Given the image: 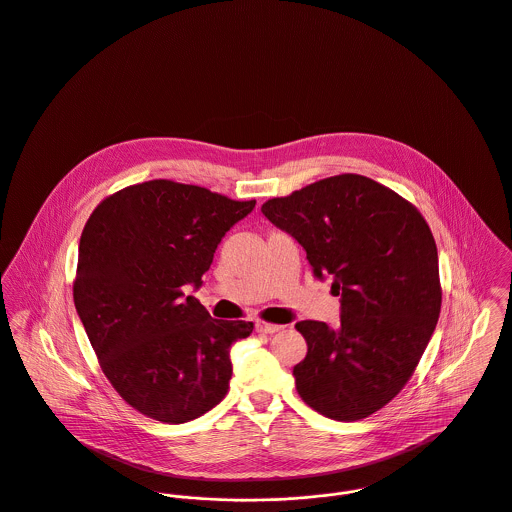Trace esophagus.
Here are the masks:
<instances>
[{"label": "esophagus", "instance_id": "34e87169", "mask_svg": "<svg viewBox=\"0 0 512 512\" xmlns=\"http://www.w3.org/2000/svg\"><path fill=\"white\" fill-rule=\"evenodd\" d=\"M281 328L283 326H279V324H272V322H266V320H256V330L262 332V334H275Z\"/></svg>", "mask_w": 512, "mask_h": 512}]
</instances>
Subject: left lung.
Returning a JSON list of instances; mask_svg holds the SVG:
<instances>
[{
    "label": "left lung",
    "instance_id": "obj_1",
    "mask_svg": "<svg viewBox=\"0 0 512 512\" xmlns=\"http://www.w3.org/2000/svg\"><path fill=\"white\" fill-rule=\"evenodd\" d=\"M262 213L341 295L338 328L295 324L308 347L293 369L299 396L336 421L369 417L408 384L441 314L439 254L427 221L394 190L351 172L272 198Z\"/></svg>",
    "mask_w": 512,
    "mask_h": 512
}]
</instances>
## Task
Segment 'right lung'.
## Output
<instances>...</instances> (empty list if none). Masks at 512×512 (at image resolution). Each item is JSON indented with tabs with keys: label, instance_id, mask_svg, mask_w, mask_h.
Instances as JSON below:
<instances>
[{
	"label": "right lung",
	"instance_id": "right-lung-1",
	"mask_svg": "<svg viewBox=\"0 0 512 512\" xmlns=\"http://www.w3.org/2000/svg\"><path fill=\"white\" fill-rule=\"evenodd\" d=\"M254 205L159 178L110 194L87 219L73 303L104 376L139 413L178 425L225 398L231 345L254 324L211 318L182 287L202 285L217 244Z\"/></svg>",
	"mask_w": 512,
	"mask_h": 512
}]
</instances>
